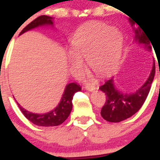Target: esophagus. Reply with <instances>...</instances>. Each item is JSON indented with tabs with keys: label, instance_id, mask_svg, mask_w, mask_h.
<instances>
[{
	"label": "esophagus",
	"instance_id": "esophagus-1",
	"mask_svg": "<svg viewBox=\"0 0 160 160\" xmlns=\"http://www.w3.org/2000/svg\"><path fill=\"white\" fill-rule=\"evenodd\" d=\"M84 88L87 90H88V91H94V90L97 88L96 84L94 83H92V82H88V83H87L85 84V86H84Z\"/></svg>",
	"mask_w": 160,
	"mask_h": 160
}]
</instances>
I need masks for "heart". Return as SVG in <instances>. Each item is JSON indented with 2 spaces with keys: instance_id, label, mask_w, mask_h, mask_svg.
Returning a JSON list of instances; mask_svg holds the SVG:
<instances>
[{
  "instance_id": "b5f03b06",
  "label": "heart",
  "mask_w": 160,
  "mask_h": 160,
  "mask_svg": "<svg viewBox=\"0 0 160 160\" xmlns=\"http://www.w3.org/2000/svg\"><path fill=\"white\" fill-rule=\"evenodd\" d=\"M70 62L76 68L80 59H88L90 68L98 73H106L117 64L122 53L123 38L116 29L102 23H88L77 30L71 40Z\"/></svg>"
}]
</instances>
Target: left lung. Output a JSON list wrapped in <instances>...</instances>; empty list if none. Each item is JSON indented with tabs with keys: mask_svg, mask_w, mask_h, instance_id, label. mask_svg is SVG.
<instances>
[{
	"mask_svg": "<svg viewBox=\"0 0 160 160\" xmlns=\"http://www.w3.org/2000/svg\"><path fill=\"white\" fill-rule=\"evenodd\" d=\"M131 22L132 26L134 22ZM134 39L139 43L144 44L147 49H151L150 39L141 27L134 28ZM155 65L154 63L149 78L138 90L132 94H123L114 88L113 79L107 80L100 89L105 92L106 100L101 111V114L105 120L110 122H119L129 118L137 113L147 99L152 81L155 77Z\"/></svg>",
	"mask_w": 160,
	"mask_h": 160,
	"instance_id": "1",
	"label": "left lung"
}]
</instances>
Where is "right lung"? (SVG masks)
<instances>
[{"label":"right lung","mask_w":160,"mask_h":160,"mask_svg":"<svg viewBox=\"0 0 160 160\" xmlns=\"http://www.w3.org/2000/svg\"><path fill=\"white\" fill-rule=\"evenodd\" d=\"M46 24H53L52 18L47 16V15H42V16L38 17L34 21H32L30 24L27 25L21 31L20 34H23L26 31H28L31 29H34L35 27ZM80 90H81V88L80 87V85L76 84V83H71V84H68L66 86L64 93L63 94V97H62V99H61L60 103L59 104V105L54 110L51 111L49 113H44V114H37V113H30L29 111L23 109L18 102L17 103H18L19 109H21L22 113L24 114V116L36 126H56L62 124L68 118L72 109L73 96L76 92L80 91Z\"/></svg>","instance_id":"right-lung-1"}]
</instances>
